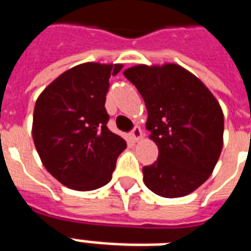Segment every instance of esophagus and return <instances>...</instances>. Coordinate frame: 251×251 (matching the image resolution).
I'll return each instance as SVG.
<instances>
[{
    "instance_id": "1",
    "label": "esophagus",
    "mask_w": 251,
    "mask_h": 251,
    "mask_svg": "<svg viewBox=\"0 0 251 251\" xmlns=\"http://www.w3.org/2000/svg\"><path fill=\"white\" fill-rule=\"evenodd\" d=\"M142 137H143V134H142L141 127H139V126H135V127L131 130V138H133L135 142H138L139 139H142Z\"/></svg>"
}]
</instances>
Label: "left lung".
Listing matches in <instances>:
<instances>
[{
    "label": "left lung",
    "instance_id": "left-lung-1",
    "mask_svg": "<svg viewBox=\"0 0 251 251\" xmlns=\"http://www.w3.org/2000/svg\"><path fill=\"white\" fill-rule=\"evenodd\" d=\"M124 75L145 100L146 127L159 149L157 160L143 167L145 185L164 198L190 194L206 182L222 153V106L179 65H137Z\"/></svg>",
    "mask_w": 251,
    "mask_h": 251
}]
</instances>
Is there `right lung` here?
Masks as SVG:
<instances>
[{
	"mask_svg": "<svg viewBox=\"0 0 251 251\" xmlns=\"http://www.w3.org/2000/svg\"><path fill=\"white\" fill-rule=\"evenodd\" d=\"M124 65L86 62L69 69L37 98L32 138L43 165L62 185L90 191L112 179L126 142L106 122L110 75Z\"/></svg>",
	"mask_w": 251,
	"mask_h": 251,
	"instance_id": "right-lung-1",
	"label": "right lung"
}]
</instances>
